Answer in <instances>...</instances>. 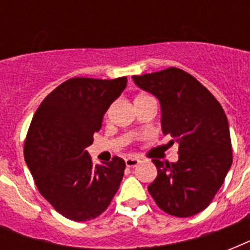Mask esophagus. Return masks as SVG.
<instances>
[{
	"mask_svg": "<svg viewBox=\"0 0 250 250\" xmlns=\"http://www.w3.org/2000/svg\"><path fill=\"white\" fill-rule=\"evenodd\" d=\"M139 164H140V160L136 158V157H128V158L125 160V166L127 167H135Z\"/></svg>",
	"mask_w": 250,
	"mask_h": 250,
	"instance_id": "1",
	"label": "esophagus"
}]
</instances>
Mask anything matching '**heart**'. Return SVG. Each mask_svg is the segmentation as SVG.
Instances as JSON below:
<instances>
[{
    "label": "heart",
    "instance_id": "1",
    "mask_svg": "<svg viewBox=\"0 0 250 250\" xmlns=\"http://www.w3.org/2000/svg\"><path fill=\"white\" fill-rule=\"evenodd\" d=\"M144 98H149V96H145V94H140V96H137L136 100H135V102L140 101V100H144Z\"/></svg>",
    "mask_w": 250,
    "mask_h": 250
}]
</instances>
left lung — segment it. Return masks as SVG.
Here are the masks:
<instances>
[{"label":"left lung","mask_w":250,"mask_h":250,"mask_svg":"<svg viewBox=\"0 0 250 250\" xmlns=\"http://www.w3.org/2000/svg\"><path fill=\"white\" fill-rule=\"evenodd\" d=\"M141 89L160 100L162 132L178 143L175 164L153 160L157 178L149 193L165 213L192 217L206 209L232 165L229 121L217 98L180 68L132 76Z\"/></svg>","instance_id":"obj_1"}]
</instances>
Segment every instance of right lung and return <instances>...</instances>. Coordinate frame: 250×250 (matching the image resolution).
<instances>
[{
  "instance_id": "1",
  "label": "right lung",
  "mask_w": 250,
  "mask_h": 250,
  "mask_svg": "<svg viewBox=\"0 0 250 250\" xmlns=\"http://www.w3.org/2000/svg\"><path fill=\"white\" fill-rule=\"evenodd\" d=\"M125 85V76L72 78L50 92L33 115L24 143L25 164L41 196L67 219L98 217L121 186L125 161L114 157L93 166L86 148Z\"/></svg>"
}]
</instances>
